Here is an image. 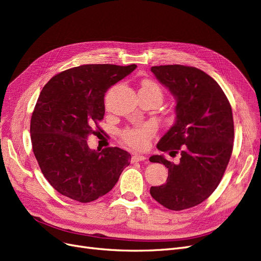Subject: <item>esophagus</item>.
<instances>
[{
	"label": "esophagus",
	"instance_id": "1",
	"mask_svg": "<svg viewBox=\"0 0 261 261\" xmlns=\"http://www.w3.org/2000/svg\"><path fill=\"white\" fill-rule=\"evenodd\" d=\"M147 159L146 155H143V154H134L132 156V160L134 162H138V161H145Z\"/></svg>",
	"mask_w": 261,
	"mask_h": 261
}]
</instances>
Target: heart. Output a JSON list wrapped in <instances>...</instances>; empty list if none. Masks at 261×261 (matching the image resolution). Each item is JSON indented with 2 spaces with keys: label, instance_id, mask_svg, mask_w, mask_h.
I'll list each match as a JSON object with an SVG mask.
<instances>
[{
  "label": "heart",
  "instance_id": "1",
  "mask_svg": "<svg viewBox=\"0 0 261 261\" xmlns=\"http://www.w3.org/2000/svg\"><path fill=\"white\" fill-rule=\"evenodd\" d=\"M139 90L153 91L161 98L160 87L151 81L145 80L141 82ZM154 132H155V126L153 123H145L143 125L136 126V127L125 129L122 133V138L127 145L134 148L141 149L148 146L150 138L153 136Z\"/></svg>",
  "mask_w": 261,
  "mask_h": 261
}]
</instances>
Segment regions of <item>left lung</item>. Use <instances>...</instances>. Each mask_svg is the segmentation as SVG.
Returning <instances> with one entry per match:
<instances>
[{
	"label": "left lung",
	"instance_id": "obj_1",
	"mask_svg": "<svg viewBox=\"0 0 261 261\" xmlns=\"http://www.w3.org/2000/svg\"><path fill=\"white\" fill-rule=\"evenodd\" d=\"M151 72L175 99V122L159 140L160 151L179 153L178 163L163 154L150 162L168 168L167 183L150 194L170 210L206 200L222 178L233 149L232 109L218 83L202 70L184 65L152 66Z\"/></svg>",
	"mask_w": 261,
	"mask_h": 261
}]
</instances>
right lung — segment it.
<instances>
[{"mask_svg":"<svg viewBox=\"0 0 261 261\" xmlns=\"http://www.w3.org/2000/svg\"><path fill=\"white\" fill-rule=\"evenodd\" d=\"M136 67L82 65L43 87L31 116V144L42 174L60 194L80 202L96 200L111 191L129 164L127 151L117 147L98 151L87 138L103 118L108 89Z\"/></svg>","mask_w":261,"mask_h":261,"instance_id":"right-lung-1","label":"right lung"}]
</instances>
